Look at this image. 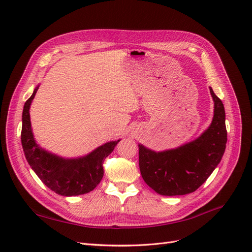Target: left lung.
Masks as SVG:
<instances>
[{
    "mask_svg": "<svg viewBox=\"0 0 252 252\" xmlns=\"http://www.w3.org/2000/svg\"><path fill=\"white\" fill-rule=\"evenodd\" d=\"M209 91L214 100V117L196 139L160 152L138 144L143 180L161 196H181L197 190L224 155L227 142L224 105L212 87Z\"/></svg>",
    "mask_w": 252,
    "mask_h": 252,
    "instance_id": "obj_1",
    "label": "left lung"
}]
</instances>
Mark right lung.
Listing matches in <instances>:
<instances>
[{
    "label": "right lung",
    "mask_w": 252,
    "mask_h": 252,
    "mask_svg": "<svg viewBox=\"0 0 252 252\" xmlns=\"http://www.w3.org/2000/svg\"><path fill=\"white\" fill-rule=\"evenodd\" d=\"M38 85L24 104L22 115V147L30 167L42 182L64 197L79 196L92 191L103 177L102 162L120 141L105 142L87 155L66 158L45 150L36 142L30 121V107Z\"/></svg>",
    "instance_id": "add662e5"
}]
</instances>
